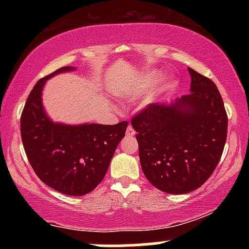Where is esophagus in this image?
<instances>
[{"instance_id": "esophagus-1", "label": "esophagus", "mask_w": 249, "mask_h": 249, "mask_svg": "<svg viewBox=\"0 0 249 249\" xmlns=\"http://www.w3.org/2000/svg\"><path fill=\"white\" fill-rule=\"evenodd\" d=\"M134 133H136V131H134L132 125H128L126 128V136H134Z\"/></svg>"}]
</instances>
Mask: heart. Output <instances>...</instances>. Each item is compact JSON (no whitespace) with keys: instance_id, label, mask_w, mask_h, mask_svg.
Returning a JSON list of instances; mask_svg holds the SVG:
<instances>
[{"instance_id":"b5f03b06","label":"heart","mask_w":249,"mask_h":249,"mask_svg":"<svg viewBox=\"0 0 249 249\" xmlns=\"http://www.w3.org/2000/svg\"><path fill=\"white\" fill-rule=\"evenodd\" d=\"M162 76L164 75H162L161 71L159 70H151L142 73V75L134 79V81L128 85V88L126 89V97L130 99H134L142 96L144 93L152 90L153 88H156L157 85L159 84V82L161 81ZM172 87L173 82L171 81L165 88Z\"/></svg>"}]
</instances>
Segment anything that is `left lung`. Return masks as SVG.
Listing matches in <instances>:
<instances>
[{"label":"left lung","mask_w":249,"mask_h":249,"mask_svg":"<svg viewBox=\"0 0 249 249\" xmlns=\"http://www.w3.org/2000/svg\"><path fill=\"white\" fill-rule=\"evenodd\" d=\"M191 92L165 104L151 103L133 117L139 159L154 187L185 194L212 176L224 152L228 118L218 88L188 68Z\"/></svg>","instance_id":"8db88e82"}]
</instances>
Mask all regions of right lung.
<instances>
[{"mask_svg": "<svg viewBox=\"0 0 249 249\" xmlns=\"http://www.w3.org/2000/svg\"><path fill=\"white\" fill-rule=\"evenodd\" d=\"M71 70L75 68H61L36 83L21 116V137L31 167L45 185L67 196H84L104 179L127 122L65 125L51 121L43 108L42 89L50 77Z\"/></svg>", "mask_w": 249, "mask_h": 249, "instance_id": "obj_1", "label": "right lung"}]
</instances>
